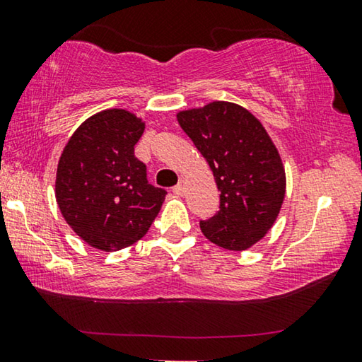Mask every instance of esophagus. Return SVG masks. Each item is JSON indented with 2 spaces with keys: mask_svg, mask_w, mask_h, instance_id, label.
Wrapping results in <instances>:
<instances>
[{
  "mask_svg": "<svg viewBox=\"0 0 362 362\" xmlns=\"http://www.w3.org/2000/svg\"><path fill=\"white\" fill-rule=\"evenodd\" d=\"M172 192L175 193V195H183V193H185V180H180L179 183H177V185L172 188Z\"/></svg>",
  "mask_w": 362,
  "mask_h": 362,
  "instance_id": "esophagus-1",
  "label": "esophagus"
}]
</instances>
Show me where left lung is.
<instances>
[{
	"instance_id": "left-lung-1",
	"label": "left lung",
	"mask_w": 362,
	"mask_h": 362,
	"mask_svg": "<svg viewBox=\"0 0 362 362\" xmlns=\"http://www.w3.org/2000/svg\"><path fill=\"white\" fill-rule=\"evenodd\" d=\"M177 120L208 160L221 192L219 211L199 221L202 233L224 249H249L272 228L284 199L276 148L262 123L230 102L180 112Z\"/></svg>"
}]
</instances>
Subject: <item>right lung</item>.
Masks as SVG:
<instances>
[{
	"label": "right lung",
	"mask_w": 362,
	"mask_h": 362,
	"mask_svg": "<svg viewBox=\"0 0 362 362\" xmlns=\"http://www.w3.org/2000/svg\"><path fill=\"white\" fill-rule=\"evenodd\" d=\"M144 123L122 109L95 113L69 139L58 163L57 202L81 239L115 252L148 233L165 190L151 185L134 158Z\"/></svg>",
	"instance_id": "1"
}]
</instances>
